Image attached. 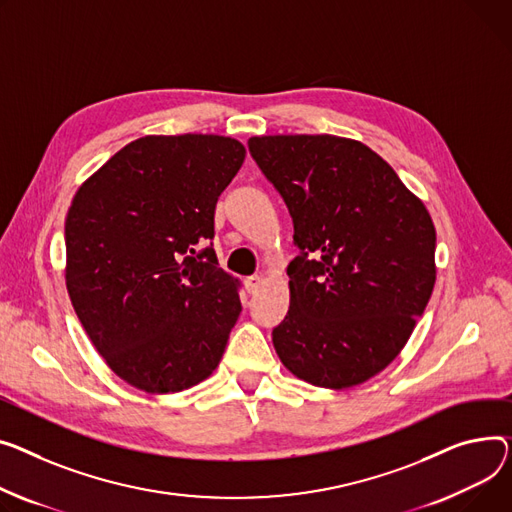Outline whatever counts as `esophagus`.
Listing matches in <instances>:
<instances>
[{
    "mask_svg": "<svg viewBox=\"0 0 512 512\" xmlns=\"http://www.w3.org/2000/svg\"><path fill=\"white\" fill-rule=\"evenodd\" d=\"M263 286V276H249L247 280H245V288H247V292H257L259 288Z\"/></svg>",
    "mask_w": 512,
    "mask_h": 512,
    "instance_id": "obj_1",
    "label": "esophagus"
}]
</instances>
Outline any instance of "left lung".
<instances>
[{
  "label": "left lung",
  "mask_w": 512,
  "mask_h": 512,
  "mask_svg": "<svg viewBox=\"0 0 512 512\" xmlns=\"http://www.w3.org/2000/svg\"><path fill=\"white\" fill-rule=\"evenodd\" d=\"M249 152L284 197L300 249L274 348L306 383L360 385L397 358L432 296V218L362 142L255 135Z\"/></svg>",
  "instance_id": "obj_1"
}]
</instances>
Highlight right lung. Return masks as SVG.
Masks as SVG:
<instances>
[{
	"mask_svg": "<svg viewBox=\"0 0 512 512\" xmlns=\"http://www.w3.org/2000/svg\"><path fill=\"white\" fill-rule=\"evenodd\" d=\"M224 135H144L76 191L65 286L92 346L146 393L208 379L241 315L238 282L212 247L220 193L245 160Z\"/></svg>",
	"mask_w": 512,
	"mask_h": 512,
	"instance_id": "1",
	"label": "right lung"
}]
</instances>
